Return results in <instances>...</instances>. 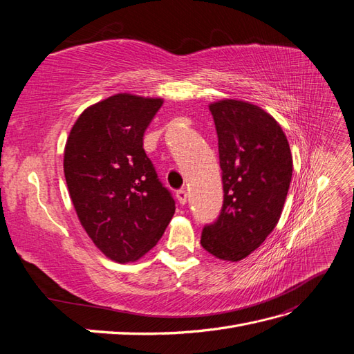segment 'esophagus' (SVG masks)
Here are the masks:
<instances>
[{
    "instance_id": "34e87169",
    "label": "esophagus",
    "mask_w": 354,
    "mask_h": 354,
    "mask_svg": "<svg viewBox=\"0 0 354 354\" xmlns=\"http://www.w3.org/2000/svg\"><path fill=\"white\" fill-rule=\"evenodd\" d=\"M176 198L178 201L180 205H185V203L187 202V192L185 189H180L176 192Z\"/></svg>"
}]
</instances>
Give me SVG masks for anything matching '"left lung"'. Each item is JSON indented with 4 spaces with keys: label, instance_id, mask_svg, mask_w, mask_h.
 <instances>
[{
    "label": "left lung",
    "instance_id": "8db88e82",
    "mask_svg": "<svg viewBox=\"0 0 354 354\" xmlns=\"http://www.w3.org/2000/svg\"><path fill=\"white\" fill-rule=\"evenodd\" d=\"M218 136L223 207L205 224L201 245L220 260L239 261L269 236L281 218L292 177L286 136L274 118L241 100L212 103Z\"/></svg>",
    "mask_w": 354,
    "mask_h": 354
}]
</instances>
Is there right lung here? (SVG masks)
Wrapping results in <instances>:
<instances>
[{"mask_svg":"<svg viewBox=\"0 0 354 354\" xmlns=\"http://www.w3.org/2000/svg\"><path fill=\"white\" fill-rule=\"evenodd\" d=\"M160 99L116 94L85 109L65 147V178L75 211L94 245L118 263L152 250L176 211L143 149Z\"/></svg>","mask_w":354,"mask_h":354,"instance_id":"obj_1","label":"right lung"}]
</instances>
